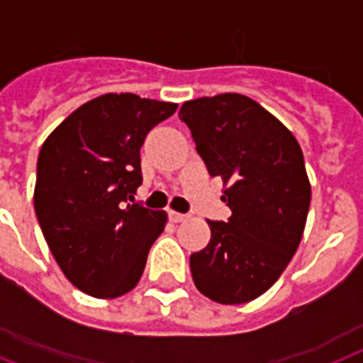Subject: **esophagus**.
Instances as JSON below:
<instances>
[{
	"label": "esophagus",
	"mask_w": 363,
	"mask_h": 363,
	"mask_svg": "<svg viewBox=\"0 0 363 363\" xmlns=\"http://www.w3.org/2000/svg\"><path fill=\"white\" fill-rule=\"evenodd\" d=\"M169 218L171 222H184L188 218V215H184V213H177V211H169Z\"/></svg>",
	"instance_id": "obj_1"
}]
</instances>
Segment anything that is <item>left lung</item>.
Segmentation results:
<instances>
[{
  "label": "left lung",
  "mask_w": 363,
  "mask_h": 363,
  "mask_svg": "<svg viewBox=\"0 0 363 363\" xmlns=\"http://www.w3.org/2000/svg\"><path fill=\"white\" fill-rule=\"evenodd\" d=\"M179 118L232 209L228 222L207 220L209 245L190 256L194 284L216 303L252 301L275 284L303 235L311 184L301 147L242 94L186 101Z\"/></svg>",
  "instance_id": "8db88e82"
}]
</instances>
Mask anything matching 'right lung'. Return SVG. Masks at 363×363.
<instances>
[{
	"instance_id": "obj_1",
	"label": "right lung",
	"mask_w": 363,
	"mask_h": 363,
	"mask_svg": "<svg viewBox=\"0 0 363 363\" xmlns=\"http://www.w3.org/2000/svg\"><path fill=\"white\" fill-rule=\"evenodd\" d=\"M177 104L105 94L73 111L43 143L33 194L37 220L60 269L94 298L139 282L165 211L128 203L143 182L141 150Z\"/></svg>"
}]
</instances>
